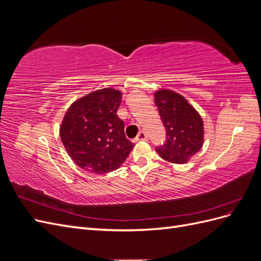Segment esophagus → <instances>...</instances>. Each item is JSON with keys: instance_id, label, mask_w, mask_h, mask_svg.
<instances>
[{"instance_id": "obj_1", "label": "esophagus", "mask_w": 261, "mask_h": 261, "mask_svg": "<svg viewBox=\"0 0 261 261\" xmlns=\"http://www.w3.org/2000/svg\"><path fill=\"white\" fill-rule=\"evenodd\" d=\"M136 139H137V140H147V139H148V136H147V134H146L144 130H141V132H139V134H138V136H137Z\"/></svg>"}]
</instances>
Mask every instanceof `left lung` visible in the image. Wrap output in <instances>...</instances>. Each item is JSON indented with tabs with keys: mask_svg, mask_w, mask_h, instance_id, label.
<instances>
[{
	"mask_svg": "<svg viewBox=\"0 0 261 261\" xmlns=\"http://www.w3.org/2000/svg\"><path fill=\"white\" fill-rule=\"evenodd\" d=\"M154 105L167 132V140L156 147L163 160L176 164L188 162L203 144V122L188 101L175 91L154 92Z\"/></svg>",
	"mask_w": 261,
	"mask_h": 261,
	"instance_id": "8db88e82",
	"label": "left lung"
}]
</instances>
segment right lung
Returning <instances> with one entry per match:
<instances>
[{
    "instance_id": "add662e5",
    "label": "right lung",
    "mask_w": 261,
    "mask_h": 261,
    "mask_svg": "<svg viewBox=\"0 0 261 261\" xmlns=\"http://www.w3.org/2000/svg\"><path fill=\"white\" fill-rule=\"evenodd\" d=\"M122 93L99 89L76 100L63 118L60 136L78 167L96 174L115 171L134 145L125 136L124 122L116 112Z\"/></svg>"
}]
</instances>
